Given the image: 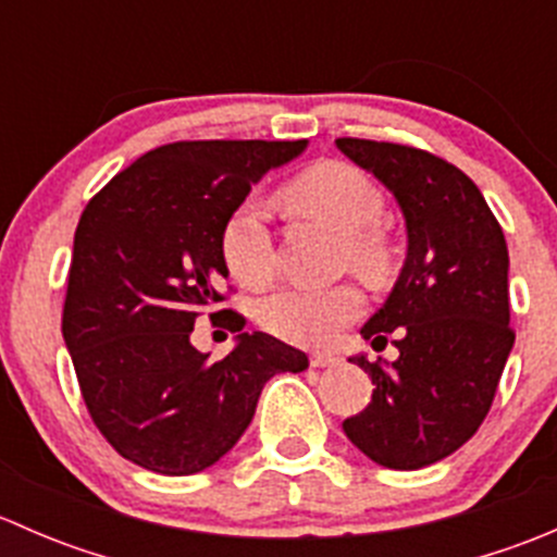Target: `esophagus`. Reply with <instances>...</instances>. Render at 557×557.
Here are the masks:
<instances>
[{"instance_id":"1","label":"esophagus","mask_w":557,"mask_h":557,"mask_svg":"<svg viewBox=\"0 0 557 557\" xmlns=\"http://www.w3.org/2000/svg\"><path fill=\"white\" fill-rule=\"evenodd\" d=\"M310 363L314 369H331V367H339L342 358L334 356V352H314L310 358Z\"/></svg>"}]
</instances>
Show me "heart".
I'll return each mask as SVG.
<instances>
[{"label":"heart","instance_id":"b5f03b06","mask_svg":"<svg viewBox=\"0 0 557 557\" xmlns=\"http://www.w3.org/2000/svg\"><path fill=\"white\" fill-rule=\"evenodd\" d=\"M290 210L310 215L342 234V261L363 277L380 280L391 269L383 234V194L361 170L342 161H325L301 172L283 188ZM223 261L237 283L258 288L274 274V243L267 212L247 199L228 215L221 234ZM363 312V294L356 285L334 288H283L261 301V323L274 336L294 345H329Z\"/></svg>","mask_w":557,"mask_h":557}]
</instances>
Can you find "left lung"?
Here are the masks:
<instances>
[{
    "instance_id": "1",
    "label": "left lung",
    "mask_w": 557,
    "mask_h": 557,
    "mask_svg": "<svg viewBox=\"0 0 557 557\" xmlns=\"http://www.w3.org/2000/svg\"><path fill=\"white\" fill-rule=\"evenodd\" d=\"M336 148L396 196L407 226L401 274L361 329L374 350L396 331L398 358H350L374 393L342 429L385 469H423L466 445L496 396L515 345L507 239L480 188L440 156L352 137Z\"/></svg>"
}]
</instances>
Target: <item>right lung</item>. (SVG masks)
<instances>
[{
  "mask_svg": "<svg viewBox=\"0 0 557 557\" xmlns=\"http://www.w3.org/2000/svg\"><path fill=\"white\" fill-rule=\"evenodd\" d=\"M305 148V139L161 145L83 210L61 334L88 414L132 463L166 476L205 471L237 445L274 374L310 367L263 331L237 334L215 363L190 345L199 312L223 301L228 215ZM223 312L232 310L210 318ZM226 325L243 331L245 318L232 312Z\"/></svg>",
  "mask_w": 557,
  "mask_h": 557,
  "instance_id": "1",
  "label": "right lung"
}]
</instances>
